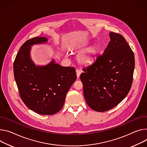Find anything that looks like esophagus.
Wrapping results in <instances>:
<instances>
[{"label": "esophagus", "instance_id": "esophagus-1", "mask_svg": "<svg viewBox=\"0 0 147 147\" xmlns=\"http://www.w3.org/2000/svg\"><path fill=\"white\" fill-rule=\"evenodd\" d=\"M81 73H82V71H81L80 70H78V69H77V70H76V74H77V78H79L80 76Z\"/></svg>", "mask_w": 147, "mask_h": 147}]
</instances>
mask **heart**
I'll return each instance as SVG.
<instances>
[{
	"mask_svg": "<svg viewBox=\"0 0 147 147\" xmlns=\"http://www.w3.org/2000/svg\"><path fill=\"white\" fill-rule=\"evenodd\" d=\"M91 57L92 53L90 50H88L82 53L78 57V59L82 63H87L91 60Z\"/></svg>",
	"mask_w": 147,
	"mask_h": 147,
	"instance_id": "heart-1",
	"label": "heart"
}]
</instances>
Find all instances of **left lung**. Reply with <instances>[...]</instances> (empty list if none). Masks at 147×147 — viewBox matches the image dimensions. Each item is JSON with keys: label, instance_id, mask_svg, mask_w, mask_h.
I'll use <instances>...</instances> for the list:
<instances>
[{"label": "left lung", "instance_id": "8db88e82", "mask_svg": "<svg viewBox=\"0 0 147 147\" xmlns=\"http://www.w3.org/2000/svg\"><path fill=\"white\" fill-rule=\"evenodd\" d=\"M109 35L103 54L84 67L80 76L87 104L98 112L110 110L127 96L135 67L134 53L124 37L113 32Z\"/></svg>", "mask_w": 147, "mask_h": 147}]
</instances>
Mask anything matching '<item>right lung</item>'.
<instances>
[{
	"instance_id": "add662e5",
	"label": "right lung",
	"mask_w": 147,
	"mask_h": 147,
	"mask_svg": "<svg viewBox=\"0 0 147 147\" xmlns=\"http://www.w3.org/2000/svg\"><path fill=\"white\" fill-rule=\"evenodd\" d=\"M47 41L44 37L26 41L13 64L15 79L22 101L29 109L42 115L55 114L61 109L67 92L77 78L74 67L61 66L53 59L45 65L34 63L30 57L31 46Z\"/></svg>"
}]
</instances>
